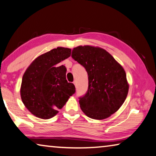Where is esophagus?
<instances>
[{"instance_id":"34e87169","label":"esophagus","mask_w":156,"mask_h":156,"mask_svg":"<svg viewBox=\"0 0 156 156\" xmlns=\"http://www.w3.org/2000/svg\"><path fill=\"white\" fill-rule=\"evenodd\" d=\"M73 83H74V85H75V86H76V81H73Z\"/></svg>"}]
</instances>
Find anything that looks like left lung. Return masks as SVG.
I'll return each instance as SVG.
<instances>
[{"mask_svg": "<svg viewBox=\"0 0 156 156\" xmlns=\"http://www.w3.org/2000/svg\"><path fill=\"white\" fill-rule=\"evenodd\" d=\"M72 57L86 68L88 75V90L80 98L81 110L93 119L110 117L123 104L129 91L124 68L107 51L98 46H76Z\"/></svg>", "mask_w": 156, "mask_h": 156, "instance_id": "obj_1", "label": "left lung"}]
</instances>
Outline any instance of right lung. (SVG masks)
<instances>
[{
    "label": "right lung",
    "mask_w": 156,
    "mask_h": 156,
    "mask_svg": "<svg viewBox=\"0 0 156 156\" xmlns=\"http://www.w3.org/2000/svg\"><path fill=\"white\" fill-rule=\"evenodd\" d=\"M71 55V49L57 47L35 58L24 72L20 87L22 101L37 118L49 119L58 113L75 92L66 78V68L57 66Z\"/></svg>",
    "instance_id": "1"
}]
</instances>
